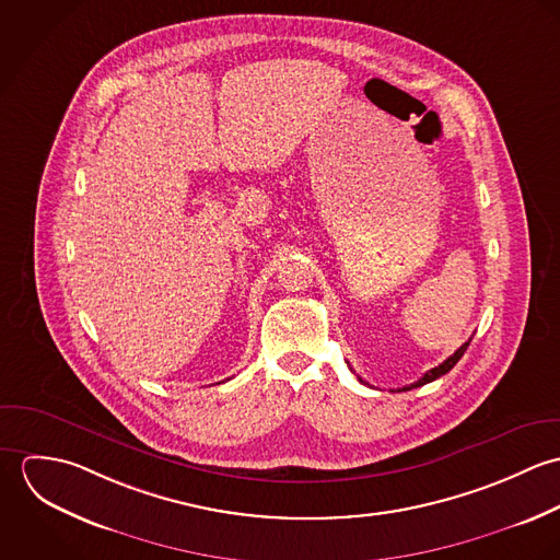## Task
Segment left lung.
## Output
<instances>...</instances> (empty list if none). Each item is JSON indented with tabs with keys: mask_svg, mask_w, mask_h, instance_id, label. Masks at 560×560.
<instances>
[{
	"mask_svg": "<svg viewBox=\"0 0 560 560\" xmlns=\"http://www.w3.org/2000/svg\"><path fill=\"white\" fill-rule=\"evenodd\" d=\"M472 340V338H470ZM470 340L468 342H464L451 358H446L440 366H435V369H431V371H427L418 382H413V384H409V386H405V388H399L400 390H411V388H418V386H424V384H429V382H435L438 377H442V375H446L459 360H462V355L466 353V349H468V345H470ZM362 382V380H360Z\"/></svg>",
	"mask_w": 560,
	"mask_h": 560,
	"instance_id": "1",
	"label": "left lung"
}]
</instances>
